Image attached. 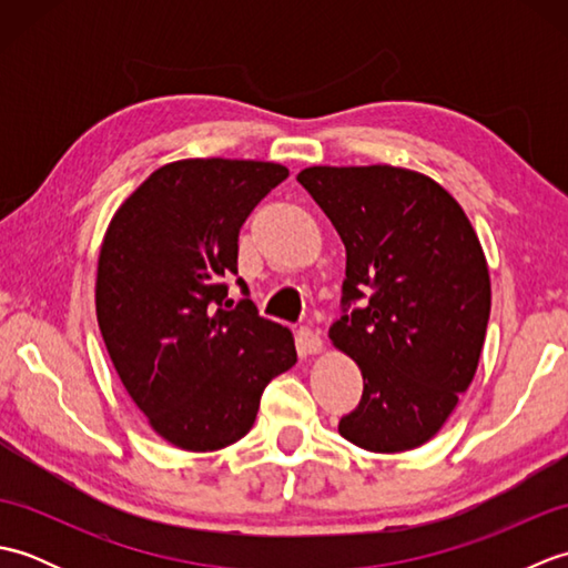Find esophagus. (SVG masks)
Returning a JSON list of instances; mask_svg holds the SVG:
<instances>
[{
  "label": "esophagus",
  "instance_id": "obj_1",
  "mask_svg": "<svg viewBox=\"0 0 568 568\" xmlns=\"http://www.w3.org/2000/svg\"><path fill=\"white\" fill-rule=\"evenodd\" d=\"M297 352L305 354V356H315L322 352V339L317 332L312 329H300L297 332Z\"/></svg>",
  "mask_w": 568,
  "mask_h": 568
}]
</instances>
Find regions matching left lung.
<instances>
[{
  "mask_svg": "<svg viewBox=\"0 0 568 568\" xmlns=\"http://www.w3.org/2000/svg\"><path fill=\"white\" fill-rule=\"evenodd\" d=\"M346 246L344 300L368 303L329 329L364 395L339 434L376 454L427 444L476 376L490 315L484 246L437 180L397 165L297 173Z\"/></svg>",
  "mask_w": 568,
  "mask_h": 568,
  "instance_id": "left-lung-1",
  "label": "left lung"
}]
</instances>
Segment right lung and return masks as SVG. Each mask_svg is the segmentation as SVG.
<instances>
[{
  "label": "right lung",
  "instance_id": "1",
  "mask_svg": "<svg viewBox=\"0 0 568 568\" xmlns=\"http://www.w3.org/2000/svg\"><path fill=\"white\" fill-rule=\"evenodd\" d=\"M285 178L268 161H173L106 226L94 281L102 339L131 400L178 449L246 437L263 388L297 361L293 332L251 300L232 307L222 285L236 273L241 224Z\"/></svg>",
  "mask_w": 568,
  "mask_h": 568
}]
</instances>
